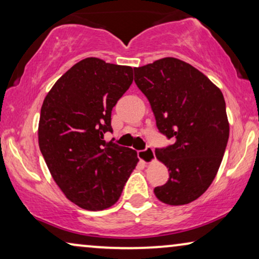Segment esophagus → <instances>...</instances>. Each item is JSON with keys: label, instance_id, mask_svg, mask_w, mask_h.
Segmentation results:
<instances>
[{"label": "esophagus", "instance_id": "obj_1", "mask_svg": "<svg viewBox=\"0 0 259 259\" xmlns=\"http://www.w3.org/2000/svg\"><path fill=\"white\" fill-rule=\"evenodd\" d=\"M138 157L141 161H144L145 164H150V162L154 161L155 155H154V150L152 147H146V150L139 151L138 152Z\"/></svg>", "mask_w": 259, "mask_h": 259}]
</instances>
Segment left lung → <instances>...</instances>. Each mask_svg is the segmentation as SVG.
<instances>
[{
  "label": "left lung",
  "mask_w": 259,
  "mask_h": 259,
  "mask_svg": "<svg viewBox=\"0 0 259 259\" xmlns=\"http://www.w3.org/2000/svg\"><path fill=\"white\" fill-rule=\"evenodd\" d=\"M134 81L150 101L159 132L173 144L155 148L169 178L154 189L159 200L185 205L199 198L217 175L230 126L221 90L190 63L164 58L134 68Z\"/></svg>",
  "instance_id": "8db88e82"
}]
</instances>
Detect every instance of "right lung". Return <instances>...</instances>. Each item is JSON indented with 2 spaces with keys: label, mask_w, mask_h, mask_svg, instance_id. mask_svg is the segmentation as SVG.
<instances>
[{
  "label": "right lung",
  "mask_w": 259,
  "mask_h": 259,
  "mask_svg": "<svg viewBox=\"0 0 259 259\" xmlns=\"http://www.w3.org/2000/svg\"><path fill=\"white\" fill-rule=\"evenodd\" d=\"M133 82V68L81 60L46 95L38 146L49 172L77 206L100 211L114 205L139 161L132 148L106 143L111 114Z\"/></svg>",
  "instance_id": "right-lung-1"
}]
</instances>
